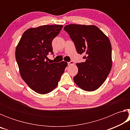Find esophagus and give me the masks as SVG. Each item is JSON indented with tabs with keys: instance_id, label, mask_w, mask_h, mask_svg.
Segmentation results:
<instances>
[{
	"instance_id": "esophagus-1",
	"label": "esophagus",
	"mask_w": 130,
	"mask_h": 130,
	"mask_svg": "<svg viewBox=\"0 0 130 130\" xmlns=\"http://www.w3.org/2000/svg\"><path fill=\"white\" fill-rule=\"evenodd\" d=\"M68 65H73V64H74V62H73V61H70V62H68Z\"/></svg>"
}]
</instances>
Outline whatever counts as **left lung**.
<instances>
[{
	"mask_svg": "<svg viewBox=\"0 0 130 130\" xmlns=\"http://www.w3.org/2000/svg\"><path fill=\"white\" fill-rule=\"evenodd\" d=\"M63 30L70 36L84 62L77 63L78 73L73 80L86 91L98 89L106 80L112 68V48L104 32L94 25L71 24Z\"/></svg>",
	"mask_w": 130,
	"mask_h": 130,
	"instance_id": "left-lung-1",
	"label": "left lung"
}]
</instances>
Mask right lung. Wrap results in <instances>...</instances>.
<instances>
[{"label": "right lung", "instance_id": "right-lung-1", "mask_svg": "<svg viewBox=\"0 0 130 130\" xmlns=\"http://www.w3.org/2000/svg\"><path fill=\"white\" fill-rule=\"evenodd\" d=\"M62 25H43L26 30L15 50V58L23 80L31 89L46 94L56 88L68 63H50L47 56L53 54L52 41Z\"/></svg>", "mask_w": 130, "mask_h": 130}]
</instances>
